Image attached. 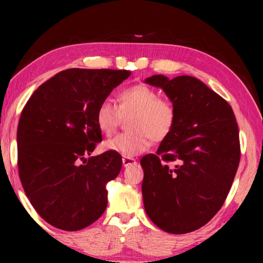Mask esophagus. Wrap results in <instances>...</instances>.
I'll use <instances>...</instances> for the list:
<instances>
[{
    "mask_svg": "<svg viewBox=\"0 0 263 263\" xmlns=\"http://www.w3.org/2000/svg\"><path fill=\"white\" fill-rule=\"evenodd\" d=\"M122 163H123V166L127 167V166H130V165H134L136 164V160L134 159V158H123L122 159Z\"/></svg>",
    "mask_w": 263,
    "mask_h": 263,
    "instance_id": "obj_1",
    "label": "esophagus"
}]
</instances>
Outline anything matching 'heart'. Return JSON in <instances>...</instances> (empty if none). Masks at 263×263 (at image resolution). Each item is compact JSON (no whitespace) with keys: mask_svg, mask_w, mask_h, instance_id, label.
I'll return each instance as SVG.
<instances>
[{"mask_svg":"<svg viewBox=\"0 0 263 263\" xmlns=\"http://www.w3.org/2000/svg\"><path fill=\"white\" fill-rule=\"evenodd\" d=\"M127 117L128 132L106 140L103 147L130 158L148 149L151 140L160 142L166 139L175 127L177 111L170 99L159 97L156 89L145 84L121 89L117 105L105 99L96 110V123L105 135L115 133L122 118Z\"/></svg>","mask_w":263,"mask_h":263,"instance_id":"b5f03b06","label":"heart"}]
</instances>
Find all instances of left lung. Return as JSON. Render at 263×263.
I'll return each instance as SVG.
<instances>
[{
  "instance_id": "8db88e82",
  "label": "left lung",
  "mask_w": 263,
  "mask_h": 263,
  "mask_svg": "<svg viewBox=\"0 0 263 263\" xmlns=\"http://www.w3.org/2000/svg\"><path fill=\"white\" fill-rule=\"evenodd\" d=\"M146 82L164 89L177 118L157 154L140 161L143 206L165 232L195 231L218 213L231 189L240 160L236 116L222 97L196 78L153 75Z\"/></svg>"
}]
</instances>
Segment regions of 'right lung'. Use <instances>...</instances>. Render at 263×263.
Returning a JSON list of instances; mask_svg holds the SVG:
<instances>
[{"label": "right lung", "mask_w": 263, "mask_h": 263, "mask_svg": "<svg viewBox=\"0 0 263 263\" xmlns=\"http://www.w3.org/2000/svg\"><path fill=\"white\" fill-rule=\"evenodd\" d=\"M129 70L71 68L42 84L17 125V168L26 196L50 225L87 228L105 211L106 183L122 167L120 154L89 157L102 132L96 110Z\"/></svg>", "instance_id": "right-lung-1"}]
</instances>
